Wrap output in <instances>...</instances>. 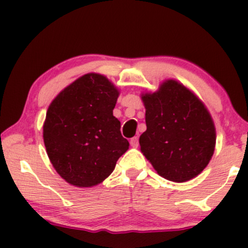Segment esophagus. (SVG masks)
Masks as SVG:
<instances>
[{
  "label": "esophagus",
  "mask_w": 248,
  "mask_h": 248,
  "mask_svg": "<svg viewBox=\"0 0 248 248\" xmlns=\"http://www.w3.org/2000/svg\"><path fill=\"white\" fill-rule=\"evenodd\" d=\"M130 146L136 148L139 146V138L138 136H134V138L130 139Z\"/></svg>",
  "instance_id": "1"
}]
</instances>
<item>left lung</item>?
I'll list each match as a JSON object with an SVG mask.
<instances>
[{
  "label": "left lung",
  "instance_id": "left-lung-1",
  "mask_svg": "<svg viewBox=\"0 0 248 248\" xmlns=\"http://www.w3.org/2000/svg\"><path fill=\"white\" fill-rule=\"evenodd\" d=\"M147 130L140 136L141 152L162 177L186 182L201 173L211 160L216 129L207 109L175 80L144 94Z\"/></svg>",
  "mask_w": 248,
  "mask_h": 248
}]
</instances>
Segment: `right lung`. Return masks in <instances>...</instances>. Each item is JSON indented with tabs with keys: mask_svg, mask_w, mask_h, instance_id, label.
<instances>
[{
	"mask_svg": "<svg viewBox=\"0 0 248 248\" xmlns=\"http://www.w3.org/2000/svg\"><path fill=\"white\" fill-rule=\"evenodd\" d=\"M118 96L106 77L90 73L51 102L43 138L51 163L67 183L81 187L101 183L127 152L129 142L113 115Z\"/></svg>",
	"mask_w": 248,
	"mask_h": 248,
	"instance_id": "obj_1",
	"label": "right lung"
}]
</instances>
